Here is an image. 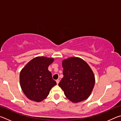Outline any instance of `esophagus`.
Segmentation results:
<instances>
[{
	"instance_id": "1",
	"label": "esophagus",
	"mask_w": 121,
	"mask_h": 121,
	"mask_svg": "<svg viewBox=\"0 0 121 121\" xmlns=\"http://www.w3.org/2000/svg\"><path fill=\"white\" fill-rule=\"evenodd\" d=\"M56 82L57 83V84H58L59 83V82H60V80H59V79H56Z\"/></svg>"
}]
</instances>
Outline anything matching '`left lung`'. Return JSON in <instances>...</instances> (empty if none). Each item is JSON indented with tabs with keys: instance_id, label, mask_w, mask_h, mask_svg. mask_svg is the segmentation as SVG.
I'll list each match as a JSON object with an SVG mask.
<instances>
[{
	"instance_id": "1",
	"label": "left lung",
	"mask_w": 121,
	"mask_h": 121,
	"mask_svg": "<svg viewBox=\"0 0 121 121\" xmlns=\"http://www.w3.org/2000/svg\"><path fill=\"white\" fill-rule=\"evenodd\" d=\"M63 77L59 86L65 95L75 103L89 97L95 84V77L87 63L82 59L71 57L62 61Z\"/></svg>"
}]
</instances>
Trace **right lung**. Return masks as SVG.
<instances>
[{
  "instance_id": "1",
  "label": "right lung",
  "mask_w": 121,
  "mask_h": 121,
  "mask_svg": "<svg viewBox=\"0 0 121 121\" xmlns=\"http://www.w3.org/2000/svg\"><path fill=\"white\" fill-rule=\"evenodd\" d=\"M53 58L38 56L29 61L22 69L20 83L24 95L28 99L36 102L43 100L51 89L56 84L48 70Z\"/></svg>"
}]
</instances>
